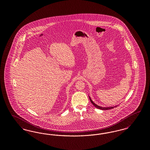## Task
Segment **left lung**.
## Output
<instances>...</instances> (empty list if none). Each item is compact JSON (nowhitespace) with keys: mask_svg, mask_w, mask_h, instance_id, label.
Here are the masks:
<instances>
[{"mask_svg":"<svg viewBox=\"0 0 150 150\" xmlns=\"http://www.w3.org/2000/svg\"><path fill=\"white\" fill-rule=\"evenodd\" d=\"M89 99L91 100V103L93 104V105H94L95 107H96V108H99V109H100V110H106L112 109V108H114V107H116L117 106H118V105H116V106H109V107H102V106H100L97 105V104H96L95 103H94V102H93V100H92V99L91 98V97H90V96H89Z\"/></svg>","mask_w":150,"mask_h":150,"instance_id":"8db88e82","label":"left lung"}]
</instances>
